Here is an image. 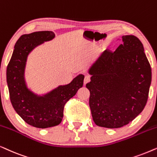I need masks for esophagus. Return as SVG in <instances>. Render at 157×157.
<instances>
[{"label":"esophagus","mask_w":157,"mask_h":157,"mask_svg":"<svg viewBox=\"0 0 157 157\" xmlns=\"http://www.w3.org/2000/svg\"><path fill=\"white\" fill-rule=\"evenodd\" d=\"M90 81V78L89 76H85L84 79V85H86L87 82H89Z\"/></svg>","instance_id":"34e87169"}]
</instances>
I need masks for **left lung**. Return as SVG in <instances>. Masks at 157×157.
<instances>
[{
  "label": "left lung",
  "instance_id": "left-lung-1",
  "mask_svg": "<svg viewBox=\"0 0 157 157\" xmlns=\"http://www.w3.org/2000/svg\"><path fill=\"white\" fill-rule=\"evenodd\" d=\"M114 52L105 50L89 69V105L95 124L108 128L127 125L147 104L151 69L136 36L121 37Z\"/></svg>",
  "mask_w": 157,
  "mask_h": 157
}]
</instances>
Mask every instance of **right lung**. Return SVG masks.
<instances>
[{
    "mask_svg": "<svg viewBox=\"0 0 157 157\" xmlns=\"http://www.w3.org/2000/svg\"><path fill=\"white\" fill-rule=\"evenodd\" d=\"M54 36L50 31L22 35L16 41L6 70L10 100L14 110L25 122L36 128L59 125L63 118L64 105L82 87L84 80V75H79L70 84L58 87L42 97L27 89L24 77L27 56L33 48Z\"/></svg>",
    "mask_w": 157,
    "mask_h": 157,
    "instance_id": "1",
    "label": "right lung"
}]
</instances>
